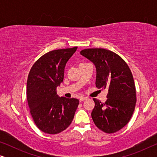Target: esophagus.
<instances>
[{
	"mask_svg": "<svg viewBox=\"0 0 157 157\" xmlns=\"http://www.w3.org/2000/svg\"><path fill=\"white\" fill-rule=\"evenodd\" d=\"M86 99H87L86 97H83V96H81V97L80 98V99H79V101H84Z\"/></svg>",
	"mask_w": 157,
	"mask_h": 157,
	"instance_id": "34e87169",
	"label": "esophagus"
}]
</instances>
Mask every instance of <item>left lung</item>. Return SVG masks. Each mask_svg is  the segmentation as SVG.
Masks as SVG:
<instances>
[{
	"label": "left lung",
	"mask_w": 157,
	"mask_h": 157,
	"mask_svg": "<svg viewBox=\"0 0 157 157\" xmlns=\"http://www.w3.org/2000/svg\"><path fill=\"white\" fill-rule=\"evenodd\" d=\"M96 66V86L109 89L107 100L93 98L92 119L100 130L112 134L130 121L136 102V89L127 63L117 53L104 48H87L80 52Z\"/></svg>",
	"instance_id": "left-lung-1"
}]
</instances>
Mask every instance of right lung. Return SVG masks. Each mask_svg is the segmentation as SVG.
<instances>
[{
    "label": "right lung",
    "instance_id": "1",
    "mask_svg": "<svg viewBox=\"0 0 157 157\" xmlns=\"http://www.w3.org/2000/svg\"><path fill=\"white\" fill-rule=\"evenodd\" d=\"M77 47L49 51L39 58L30 70L26 95L30 112L43 132L56 134L68 127L79 101L57 95L56 88L63 82L64 68Z\"/></svg>",
    "mask_w": 157,
    "mask_h": 157
}]
</instances>
